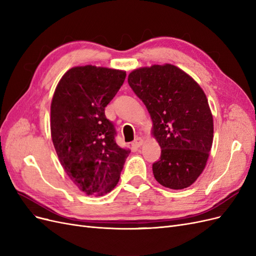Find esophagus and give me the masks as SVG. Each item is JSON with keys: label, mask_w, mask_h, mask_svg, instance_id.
Instances as JSON below:
<instances>
[{"label": "esophagus", "mask_w": 256, "mask_h": 256, "mask_svg": "<svg viewBox=\"0 0 256 256\" xmlns=\"http://www.w3.org/2000/svg\"><path fill=\"white\" fill-rule=\"evenodd\" d=\"M143 145V138H136L134 142H132V146L136 147V148H138L140 146Z\"/></svg>", "instance_id": "esophagus-1"}]
</instances>
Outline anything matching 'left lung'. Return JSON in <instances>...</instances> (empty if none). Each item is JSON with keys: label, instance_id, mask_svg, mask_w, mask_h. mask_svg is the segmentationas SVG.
Wrapping results in <instances>:
<instances>
[{"label": "left lung", "instance_id": "1", "mask_svg": "<svg viewBox=\"0 0 256 256\" xmlns=\"http://www.w3.org/2000/svg\"><path fill=\"white\" fill-rule=\"evenodd\" d=\"M128 84L152 120L161 156L152 164L156 180L172 190L186 188L204 172L213 144L214 124L200 86L176 66L140 68Z\"/></svg>", "mask_w": 256, "mask_h": 256}]
</instances>
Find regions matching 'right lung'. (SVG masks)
Instances as JSON below:
<instances>
[{
    "label": "right lung",
    "instance_id": "obj_1",
    "mask_svg": "<svg viewBox=\"0 0 256 256\" xmlns=\"http://www.w3.org/2000/svg\"><path fill=\"white\" fill-rule=\"evenodd\" d=\"M126 72L75 66L61 77L50 104V134L59 161L86 195L102 196L120 180L129 149L116 142L104 108L124 84Z\"/></svg>",
    "mask_w": 256,
    "mask_h": 256
}]
</instances>
